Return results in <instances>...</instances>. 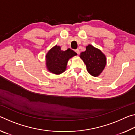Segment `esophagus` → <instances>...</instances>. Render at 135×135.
Here are the masks:
<instances>
[{"label": "esophagus", "mask_w": 135, "mask_h": 135, "mask_svg": "<svg viewBox=\"0 0 135 135\" xmlns=\"http://www.w3.org/2000/svg\"><path fill=\"white\" fill-rule=\"evenodd\" d=\"M75 52H76V53L77 54V55H79V54H80V51H79V49H76V50H75Z\"/></svg>", "instance_id": "esophagus-1"}]
</instances>
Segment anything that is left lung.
Returning <instances> with one entry per match:
<instances>
[{"mask_svg":"<svg viewBox=\"0 0 135 135\" xmlns=\"http://www.w3.org/2000/svg\"><path fill=\"white\" fill-rule=\"evenodd\" d=\"M80 57L86 65L87 71L92 76H98L106 65V57L100 50L89 45L86 51L82 52Z\"/></svg>","mask_w":135,"mask_h":135,"instance_id":"1","label":"left lung"}]
</instances>
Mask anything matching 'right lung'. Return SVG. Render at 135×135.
Segmentation results:
<instances>
[{
  "label": "right lung",
  "mask_w": 135,
  "mask_h": 135,
  "mask_svg": "<svg viewBox=\"0 0 135 135\" xmlns=\"http://www.w3.org/2000/svg\"><path fill=\"white\" fill-rule=\"evenodd\" d=\"M76 55V52L70 48L63 51L60 46L56 45L46 56L47 69L54 74H61L65 70L68 59Z\"/></svg>",
  "instance_id": "add662e5"
}]
</instances>
